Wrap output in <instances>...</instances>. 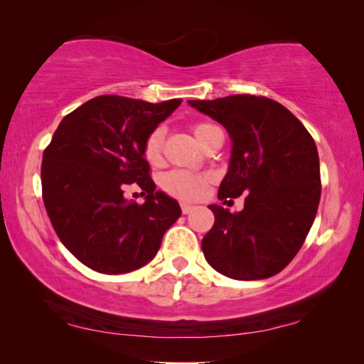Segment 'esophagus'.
I'll list each match as a JSON object with an SVG mask.
<instances>
[{"label":"esophagus","mask_w":364,"mask_h":364,"mask_svg":"<svg viewBox=\"0 0 364 364\" xmlns=\"http://www.w3.org/2000/svg\"><path fill=\"white\" fill-rule=\"evenodd\" d=\"M181 208H182V213H186V215H187V213H191L196 207H193L192 203H186V202H183V203H181Z\"/></svg>","instance_id":"1"}]
</instances>
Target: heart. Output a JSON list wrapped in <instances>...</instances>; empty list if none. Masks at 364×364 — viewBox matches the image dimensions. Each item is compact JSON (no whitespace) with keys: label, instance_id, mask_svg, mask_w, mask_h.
<instances>
[{"label":"heart","instance_id":"heart-1","mask_svg":"<svg viewBox=\"0 0 364 364\" xmlns=\"http://www.w3.org/2000/svg\"><path fill=\"white\" fill-rule=\"evenodd\" d=\"M213 129H218L210 122H197L193 124L192 131L193 136L197 137L198 142L205 141V137L210 134ZM164 132L162 127H156L149 134L144 141L142 156L149 164L157 166L162 161V151H164ZM212 182L210 173H200L192 171H182V168H176V171H168L161 177V186L168 196L181 198V200H197L200 198L207 191V186Z\"/></svg>","mask_w":364,"mask_h":364}]
</instances>
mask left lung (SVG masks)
Segmentation results:
<instances>
[{
  "instance_id": "left-lung-1",
  "label": "left lung",
  "mask_w": 364,
  "mask_h": 364,
  "mask_svg": "<svg viewBox=\"0 0 364 364\" xmlns=\"http://www.w3.org/2000/svg\"><path fill=\"white\" fill-rule=\"evenodd\" d=\"M188 104L220 122L233 142L218 198L247 193L242 212L208 205L215 223L202 240L203 255L235 280L277 275L300 252L320 203L315 141L273 99L237 94Z\"/></svg>"
}]
</instances>
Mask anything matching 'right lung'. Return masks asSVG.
Masks as SVG:
<instances>
[{
	"instance_id": "right-lung-1",
	"label": "right lung",
	"mask_w": 364,
	"mask_h": 364,
	"mask_svg": "<svg viewBox=\"0 0 364 364\" xmlns=\"http://www.w3.org/2000/svg\"><path fill=\"white\" fill-rule=\"evenodd\" d=\"M181 102L97 96L68 114L44 149L49 220L64 247L92 270L119 275L144 267L181 217L177 200L156 192L142 156L146 137ZM129 185L141 186L146 202L127 201Z\"/></svg>"
}]
</instances>
